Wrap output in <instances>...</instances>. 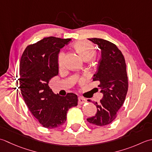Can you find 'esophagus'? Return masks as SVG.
Listing matches in <instances>:
<instances>
[{"label": "esophagus", "instance_id": "obj_1", "mask_svg": "<svg viewBox=\"0 0 152 152\" xmlns=\"http://www.w3.org/2000/svg\"><path fill=\"white\" fill-rule=\"evenodd\" d=\"M86 102V99H85L84 98L79 97L78 98V103H79V104H83L85 103Z\"/></svg>", "mask_w": 152, "mask_h": 152}]
</instances>
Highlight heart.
<instances>
[{
	"label": "heart",
	"mask_w": 152,
	"mask_h": 152,
	"mask_svg": "<svg viewBox=\"0 0 152 152\" xmlns=\"http://www.w3.org/2000/svg\"><path fill=\"white\" fill-rule=\"evenodd\" d=\"M74 47L76 50L78 52L79 55L84 60L85 59H91L93 58L96 54V50L93 45L88 41H80L77 42L74 45ZM58 67L62 68L64 66V52H60L58 56ZM80 81L83 82L81 79Z\"/></svg>",
	"instance_id": "heart-1"
}]
</instances>
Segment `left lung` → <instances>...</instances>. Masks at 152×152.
I'll list each match as a JSON object with an SVG mask.
<instances>
[{"label":"left lung","instance_id":"left-lung-1","mask_svg":"<svg viewBox=\"0 0 152 152\" xmlns=\"http://www.w3.org/2000/svg\"><path fill=\"white\" fill-rule=\"evenodd\" d=\"M101 50V58L93 81H99L103 98L98 104L97 113L87 121L96 126H104L113 121L125 102L128 91V77L125 58L117 46L106 40L88 39ZM91 102V100H89Z\"/></svg>","mask_w":152,"mask_h":152}]
</instances>
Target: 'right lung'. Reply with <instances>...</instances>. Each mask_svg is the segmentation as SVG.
Masks as SVG:
<instances>
[{
  "label": "right lung",
  "mask_w": 152,
  "mask_h": 152,
  "mask_svg": "<svg viewBox=\"0 0 152 152\" xmlns=\"http://www.w3.org/2000/svg\"><path fill=\"white\" fill-rule=\"evenodd\" d=\"M71 39L46 37L27 46L20 64V88L31 113L42 126L55 129L64 125L69 108L77 106L75 94H56L49 87L52 77L58 74V56L60 48Z\"/></svg>",
  "instance_id": "obj_1"
}]
</instances>
